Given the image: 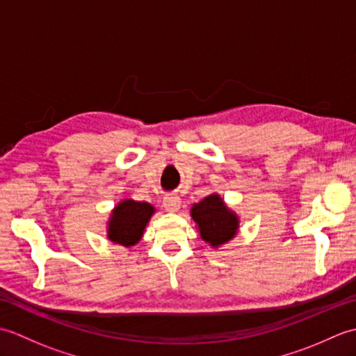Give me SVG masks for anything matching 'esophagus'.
Returning a JSON list of instances; mask_svg holds the SVG:
<instances>
[{
  "instance_id": "1",
  "label": "esophagus",
  "mask_w": 356,
  "mask_h": 356,
  "mask_svg": "<svg viewBox=\"0 0 356 356\" xmlns=\"http://www.w3.org/2000/svg\"><path fill=\"white\" fill-rule=\"evenodd\" d=\"M163 207L170 213H176L180 208V199L177 195H166V197H163Z\"/></svg>"
}]
</instances>
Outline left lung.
<instances>
[{
    "mask_svg": "<svg viewBox=\"0 0 356 356\" xmlns=\"http://www.w3.org/2000/svg\"><path fill=\"white\" fill-rule=\"evenodd\" d=\"M191 216L199 225L200 237L214 248L229 241L238 228L237 216L225 207L217 194L208 195L200 203H195Z\"/></svg>",
    "mask_w": 356,
    "mask_h": 356,
    "instance_id": "1",
    "label": "left lung"
}]
</instances>
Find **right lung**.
<instances>
[{"label": "right lung", "instance_id": "add662e5", "mask_svg": "<svg viewBox=\"0 0 356 356\" xmlns=\"http://www.w3.org/2000/svg\"><path fill=\"white\" fill-rule=\"evenodd\" d=\"M153 213L154 208L147 202H120L110 217L108 238L122 246L136 245Z\"/></svg>", "mask_w": 356, "mask_h": 356}]
</instances>
